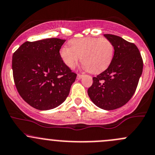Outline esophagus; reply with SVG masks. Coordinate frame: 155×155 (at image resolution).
Segmentation results:
<instances>
[{
	"mask_svg": "<svg viewBox=\"0 0 155 155\" xmlns=\"http://www.w3.org/2000/svg\"><path fill=\"white\" fill-rule=\"evenodd\" d=\"M83 77H84V75L83 74H78V76H77V78L78 80H81V78H82Z\"/></svg>",
	"mask_w": 155,
	"mask_h": 155,
	"instance_id": "1",
	"label": "esophagus"
}]
</instances>
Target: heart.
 Wrapping results in <instances>:
<instances>
[{
	"label": "heart",
	"mask_w": 155,
	"mask_h": 155,
	"mask_svg": "<svg viewBox=\"0 0 155 155\" xmlns=\"http://www.w3.org/2000/svg\"><path fill=\"white\" fill-rule=\"evenodd\" d=\"M70 45L63 46L60 51L63 63L68 68H74L81 57L84 68L98 74L110 66L114 57V46L106 38H79L71 40Z\"/></svg>",
	"instance_id": "b5f03b06"
}]
</instances>
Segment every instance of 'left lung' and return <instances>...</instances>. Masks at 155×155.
<instances>
[{
	"label": "left lung",
	"instance_id": "obj_1",
	"mask_svg": "<svg viewBox=\"0 0 155 155\" xmlns=\"http://www.w3.org/2000/svg\"><path fill=\"white\" fill-rule=\"evenodd\" d=\"M114 46L110 66L97 77L88 89L92 101L98 107L112 110L125 105L131 98L143 73L141 54L134 43L112 34H104Z\"/></svg>",
	"mask_w": 155,
	"mask_h": 155
}]
</instances>
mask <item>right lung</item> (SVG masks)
Here are the masks:
<instances>
[{
	"label": "right lung",
	"mask_w": 155,
	"mask_h": 155,
	"mask_svg": "<svg viewBox=\"0 0 155 155\" xmlns=\"http://www.w3.org/2000/svg\"><path fill=\"white\" fill-rule=\"evenodd\" d=\"M65 39L25 42L12 56L14 82L19 95L39 110L54 109L68 97L77 74L63 63L60 50Z\"/></svg>",
	"instance_id": "add662e5"
}]
</instances>
